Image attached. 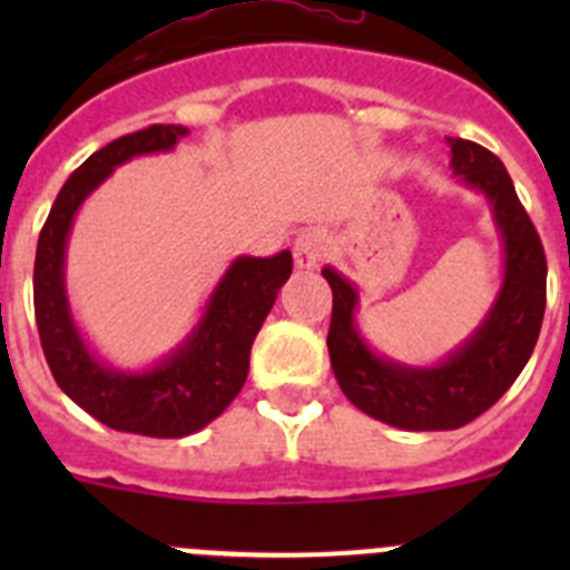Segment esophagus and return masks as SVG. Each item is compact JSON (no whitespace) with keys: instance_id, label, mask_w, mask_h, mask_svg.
<instances>
[{"instance_id":"1","label":"esophagus","mask_w":570,"mask_h":570,"mask_svg":"<svg viewBox=\"0 0 570 570\" xmlns=\"http://www.w3.org/2000/svg\"><path fill=\"white\" fill-rule=\"evenodd\" d=\"M328 250V239L322 230H302L294 242V262L299 271H314Z\"/></svg>"}]
</instances>
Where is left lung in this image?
Returning a JSON list of instances; mask_svg holds the SVG:
<instances>
[{"instance_id": "obj_1", "label": "left lung", "mask_w": 570, "mask_h": 570, "mask_svg": "<svg viewBox=\"0 0 570 570\" xmlns=\"http://www.w3.org/2000/svg\"><path fill=\"white\" fill-rule=\"evenodd\" d=\"M460 183L491 205L502 239V285L480 328L436 365H405L376 354L356 328L360 291L331 265L334 291L328 354L342 394L367 416L402 431H454L485 414L531 360L546 314V250L500 156L468 139H448Z\"/></svg>"}]
</instances>
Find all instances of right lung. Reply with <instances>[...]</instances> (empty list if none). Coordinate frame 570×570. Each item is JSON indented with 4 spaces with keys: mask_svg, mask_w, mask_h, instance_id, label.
<instances>
[{
    "mask_svg": "<svg viewBox=\"0 0 570 570\" xmlns=\"http://www.w3.org/2000/svg\"><path fill=\"white\" fill-rule=\"evenodd\" d=\"M183 136H188L183 125H150L90 154L59 190L33 262L37 328L57 385L102 425L156 440L196 434L234 402L248 376L250 345L294 268L291 250L236 256L205 302L194 331L145 371H119L90 351L65 291L73 216L114 168L134 156L174 150Z\"/></svg>",
    "mask_w": 570,
    "mask_h": 570,
    "instance_id": "obj_1",
    "label": "right lung"
}]
</instances>
